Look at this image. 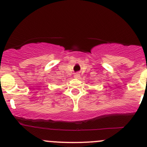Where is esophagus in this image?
Returning <instances> with one entry per match:
<instances>
[{"instance_id":"esophagus-1","label":"esophagus","mask_w":147,"mask_h":147,"mask_svg":"<svg viewBox=\"0 0 147 147\" xmlns=\"http://www.w3.org/2000/svg\"><path fill=\"white\" fill-rule=\"evenodd\" d=\"M74 77L76 79H79V77H80V75H79V73H75V75H74Z\"/></svg>"}]
</instances>
